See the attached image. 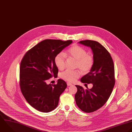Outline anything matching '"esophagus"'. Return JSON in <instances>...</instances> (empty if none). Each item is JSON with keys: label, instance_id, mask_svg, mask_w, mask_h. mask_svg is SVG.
<instances>
[{"label": "esophagus", "instance_id": "1", "mask_svg": "<svg viewBox=\"0 0 132 132\" xmlns=\"http://www.w3.org/2000/svg\"><path fill=\"white\" fill-rule=\"evenodd\" d=\"M67 86H72V84L71 83H69V82H67Z\"/></svg>", "mask_w": 132, "mask_h": 132}]
</instances>
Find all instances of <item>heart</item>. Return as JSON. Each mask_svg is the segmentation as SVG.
<instances>
[{"mask_svg":"<svg viewBox=\"0 0 132 132\" xmlns=\"http://www.w3.org/2000/svg\"><path fill=\"white\" fill-rule=\"evenodd\" d=\"M67 54L77 60L76 67L79 68L83 73H86L91 70L94 64L93 57L87 54L83 48L73 45L67 51ZM54 62L59 69H63L65 66V54L62 52L57 54L55 57ZM80 76V72L78 70H66L61 74V78L71 82L76 81Z\"/></svg>","mask_w":132,"mask_h":132,"instance_id":"obj_1","label":"heart"}]
</instances>
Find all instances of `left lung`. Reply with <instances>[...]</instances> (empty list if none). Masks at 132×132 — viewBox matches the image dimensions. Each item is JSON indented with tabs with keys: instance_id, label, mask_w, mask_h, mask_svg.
<instances>
[{
	"instance_id": "1",
	"label": "left lung",
	"mask_w": 132,
	"mask_h": 132,
	"mask_svg": "<svg viewBox=\"0 0 132 132\" xmlns=\"http://www.w3.org/2000/svg\"><path fill=\"white\" fill-rule=\"evenodd\" d=\"M79 44L89 47L93 53L94 64L90 71L81 79L83 83L93 85L84 89L76 85L77 92L75 100L83 112L92 113L99 109L107 102L115 85V69L113 59L109 51L99 42L85 40Z\"/></svg>"
}]
</instances>
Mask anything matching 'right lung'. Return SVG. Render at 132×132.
I'll use <instances>...</instances> for the list:
<instances>
[{
    "label": "right lung",
    "mask_w": 132,
    "mask_h": 132,
    "mask_svg": "<svg viewBox=\"0 0 132 132\" xmlns=\"http://www.w3.org/2000/svg\"><path fill=\"white\" fill-rule=\"evenodd\" d=\"M72 43L71 40L45 39L29 50L20 66V87L29 104L44 113L54 110L60 96L67 87L66 83L59 79L56 84L46 82L57 75L54 62L56 55Z\"/></svg>",
    "instance_id": "right-lung-1"
}]
</instances>
